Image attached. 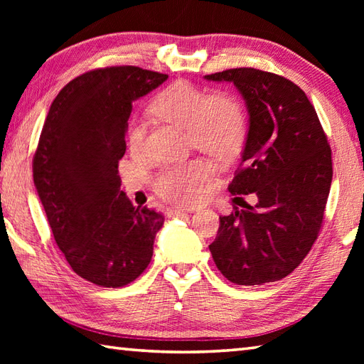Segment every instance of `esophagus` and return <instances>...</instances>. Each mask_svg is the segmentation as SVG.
<instances>
[{"instance_id": "obj_1", "label": "esophagus", "mask_w": 364, "mask_h": 364, "mask_svg": "<svg viewBox=\"0 0 364 364\" xmlns=\"http://www.w3.org/2000/svg\"><path fill=\"white\" fill-rule=\"evenodd\" d=\"M186 214V211L180 210V208H167V215L168 218H178V215Z\"/></svg>"}]
</instances>
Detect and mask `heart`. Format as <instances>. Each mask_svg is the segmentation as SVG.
Listing matches in <instances>:
<instances>
[{"label":"heart","instance_id":"obj_1","mask_svg":"<svg viewBox=\"0 0 364 364\" xmlns=\"http://www.w3.org/2000/svg\"><path fill=\"white\" fill-rule=\"evenodd\" d=\"M150 111L158 119L186 129L192 146L220 161L231 159L242 149L247 137V115L235 97L211 95L186 81L162 89L151 102ZM139 141L131 133V144ZM213 167L203 159H191L162 168L154 176L153 189L173 203H192L202 194Z\"/></svg>","mask_w":364,"mask_h":364}]
</instances>
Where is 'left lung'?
<instances>
[{
  "instance_id": "8db88e82",
  "label": "left lung",
  "mask_w": 364,
  "mask_h": 364,
  "mask_svg": "<svg viewBox=\"0 0 364 364\" xmlns=\"http://www.w3.org/2000/svg\"><path fill=\"white\" fill-rule=\"evenodd\" d=\"M205 80L233 82L245 100L249 133L228 191L258 197L255 206L220 215L213 259L231 283L282 280L304 261L322 227L333 176L327 136L305 92L280 75L242 67Z\"/></svg>"
}]
</instances>
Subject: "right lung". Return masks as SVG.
<instances>
[{"label": "right lung", "instance_id": "add662e5", "mask_svg": "<svg viewBox=\"0 0 364 364\" xmlns=\"http://www.w3.org/2000/svg\"><path fill=\"white\" fill-rule=\"evenodd\" d=\"M168 78L134 65L95 68L54 98L33 159V176L54 241L84 280L122 288L153 257L164 215L120 191L119 161L133 102Z\"/></svg>", "mask_w": 364, "mask_h": 364}]
</instances>
